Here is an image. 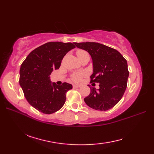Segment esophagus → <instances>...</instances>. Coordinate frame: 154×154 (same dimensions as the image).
Returning <instances> with one entry per match:
<instances>
[{"label":"esophagus","instance_id":"obj_1","mask_svg":"<svg viewBox=\"0 0 154 154\" xmlns=\"http://www.w3.org/2000/svg\"><path fill=\"white\" fill-rule=\"evenodd\" d=\"M79 87H80L79 85H73V89H76V88H79Z\"/></svg>","mask_w":154,"mask_h":154}]
</instances>
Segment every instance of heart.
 I'll use <instances>...</instances> for the list:
<instances>
[{
    "label": "heart",
    "mask_w": 154,
    "mask_h": 154,
    "mask_svg": "<svg viewBox=\"0 0 154 154\" xmlns=\"http://www.w3.org/2000/svg\"><path fill=\"white\" fill-rule=\"evenodd\" d=\"M88 54L87 52H86L84 50H79L77 51V57L79 58H81L82 56L85 55H87ZM85 75L84 73H75L74 74L72 75V79H73L75 82H79V81L81 80V78Z\"/></svg>",
    "instance_id": "heart-1"
}]
</instances>
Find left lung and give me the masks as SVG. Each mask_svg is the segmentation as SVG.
<instances>
[{"mask_svg":"<svg viewBox=\"0 0 154 154\" xmlns=\"http://www.w3.org/2000/svg\"><path fill=\"white\" fill-rule=\"evenodd\" d=\"M74 44L91 55L93 67L91 83H99V89L90 87L91 93L84 99L85 102L95 110L110 109L119 102L126 91L129 76L127 61L120 52L105 45L96 42Z\"/></svg>","mask_w":154,"mask_h":154,"instance_id":"obj_1","label":"left lung"}]
</instances>
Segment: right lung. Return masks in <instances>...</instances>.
<instances>
[{
  "label": "right lung",
  "instance_id": "1",
  "mask_svg": "<svg viewBox=\"0 0 154 154\" xmlns=\"http://www.w3.org/2000/svg\"><path fill=\"white\" fill-rule=\"evenodd\" d=\"M75 46L72 43L48 42L31 51L20 69L19 83L31 106L44 114L60 110L66 100L72 85H57L50 81L54 69L60 68L61 60Z\"/></svg>",
  "mask_w": 154,
  "mask_h": 154
}]
</instances>
